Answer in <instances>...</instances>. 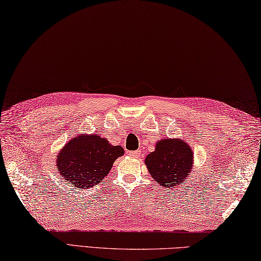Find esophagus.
Returning <instances> with one entry per match:
<instances>
[{"instance_id":"obj_1","label":"esophagus","mask_w":261,"mask_h":261,"mask_svg":"<svg viewBox=\"0 0 261 261\" xmlns=\"http://www.w3.org/2000/svg\"><path fill=\"white\" fill-rule=\"evenodd\" d=\"M130 156H132V158H139V156H140V150L130 151Z\"/></svg>"}]
</instances>
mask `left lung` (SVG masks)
<instances>
[{
    "instance_id": "1",
    "label": "left lung",
    "mask_w": 261,
    "mask_h": 261,
    "mask_svg": "<svg viewBox=\"0 0 261 261\" xmlns=\"http://www.w3.org/2000/svg\"><path fill=\"white\" fill-rule=\"evenodd\" d=\"M145 163L159 184L164 187L177 186L191 172L193 151L182 140L163 139L147 155Z\"/></svg>"
}]
</instances>
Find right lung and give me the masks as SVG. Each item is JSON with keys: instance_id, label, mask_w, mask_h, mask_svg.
<instances>
[{"instance_id": "add662e5", "label": "right lung", "mask_w": 261, "mask_h": 261, "mask_svg": "<svg viewBox=\"0 0 261 261\" xmlns=\"http://www.w3.org/2000/svg\"><path fill=\"white\" fill-rule=\"evenodd\" d=\"M124 154L97 135L75 137L57 158V168L67 182L77 188H90L111 171L114 161Z\"/></svg>"}]
</instances>
